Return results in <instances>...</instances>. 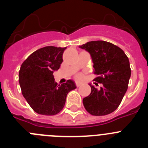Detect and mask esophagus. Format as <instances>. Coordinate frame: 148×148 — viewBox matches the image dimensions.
Segmentation results:
<instances>
[{
  "instance_id": "34e87169",
  "label": "esophagus",
  "mask_w": 148,
  "mask_h": 148,
  "mask_svg": "<svg viewBox=\"0 0 148 148\" xmlns=\"http://www.w3.org/2000/svg\"><path fill=\"white\" fill-rule=\"evenodd\" d=\"M75 86H76L77 87H79L81 86V84L80 83H76V84H75Z\"/></svg>"
}]
</instances>
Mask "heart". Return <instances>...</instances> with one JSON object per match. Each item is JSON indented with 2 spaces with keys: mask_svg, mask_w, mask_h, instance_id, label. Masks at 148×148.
<instances>
[{
  "mask_svg": "<svg viewBox=\"0 0 148 148\" xmlns=\"http://www.w3.org/2000/svg\"><path fill=\"white\" fill-rule=\"evenodd\" d=\"M75 78L76 79L77 81H82V79L84 78V74H83V73H78L77 75H75Z\"/></svg>",
  "mask_w": 148,
  "mask_h": 148,
  "instance_id": "heart-1",
  "label": "heart"
}]
</instances>
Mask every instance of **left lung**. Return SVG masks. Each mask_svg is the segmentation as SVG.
I'll use <instances>...</instances> for the list:
<instances>
[{"instance_id": "8db88e82", "label": "left lung", "mask_w": 148, "mask_h": 148, "mask_svg": "<svg viewBox=\"0 0 148 148\" xmlns=\"http://www.w3.org/2000/svg\"><path fill=\"white\" fill-rule=\"evenodd\" d=\"M89 52L93 61L95 84L91 92L83 99L84 108L92 116H105L121 104L131 75L130 62L125 52L104 40H95L79 47Z\"/></svg>"}]
</instances>
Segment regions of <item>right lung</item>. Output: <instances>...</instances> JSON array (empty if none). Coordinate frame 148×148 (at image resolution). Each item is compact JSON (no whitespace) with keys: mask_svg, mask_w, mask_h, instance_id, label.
Masks as SVG:
<instances>
[{"mask_svg":"<svg viewBox=\"0 0 148 148\" xmlns=\"http://www.w3.org/2000/svg\"><path fill=\"white\" fill-rule=\"evenodd\" d=\"M66 47L53 46L40 48L22 63L19 70L21 92L35 112L40 115L54 116L62 110L68 92L76 88L74 82L58 84L53 72L58 70L63 61Z\"/></svg>","mask_w":148,"mask_h":148,"instance_id":"right-lung-1","label":"right lung"}]
</instances>
